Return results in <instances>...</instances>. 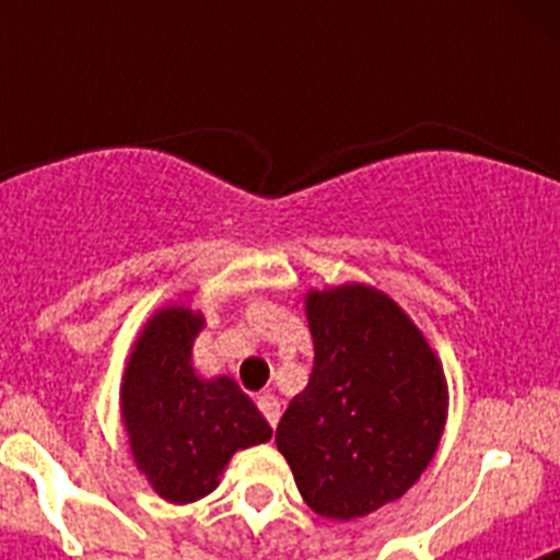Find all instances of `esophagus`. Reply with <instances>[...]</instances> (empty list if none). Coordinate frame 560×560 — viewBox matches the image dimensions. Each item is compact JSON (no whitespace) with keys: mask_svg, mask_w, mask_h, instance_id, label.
Instances as JSON below:
<instances>
[{"mask_svg":"<svg viewBox=\"0 0 560 560\" xmlns=\"http://www.w3.org/2000/svg\"><path fill=\"white\" fill-rule=\"evenodd\" d=\"M257 409H260V415L266 418V423L275 429L277 420H280V400H277L275 395H260V398H257Z\"/></svg>","mask_w":560,"mask_h":560,"instance_id":"1","label":"esophagus"}]
</instances>
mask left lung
Segmentation results:
<instances>
[{
  "instance_id": "8db88e82",
  "label": "left lung",
  "mask_w": 560,
  "mask_h": 560,
  "mask_svg": "<svg viewBox=\"0 0 560 560\" xmlns=\"http://www.w3.org/2000/svg\"><path fill=\"white\" fill-rule=\"evenodd\" d=\"M314 370L277 423L311 511L359 518L418 482L446 423V378L423 334L370 285L311 291Z\"/></svg>"
}]
</instances>
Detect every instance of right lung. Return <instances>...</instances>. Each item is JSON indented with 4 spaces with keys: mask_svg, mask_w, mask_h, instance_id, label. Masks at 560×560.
I'll use <instances>...</instances> for the list:
<instances>
[{
    "mask_svg": "<svg viewBox=\"0 0 560 560\" xmlns=\"http://www.w3.org/2000/svg\"><path fill=\"white\" fill-rule=\"evenodd\" d=\"M205 319L187 308L153 316L122 378V420L153 491L185 504L207 497L237 448L266 443L271 429L232 378L192 373V339Z\"/></svg>",
    "mask_w": 560,
    "mask_h": 560,
    "instance_id": "1",
    "label": "right lung"
}]
</instances>
